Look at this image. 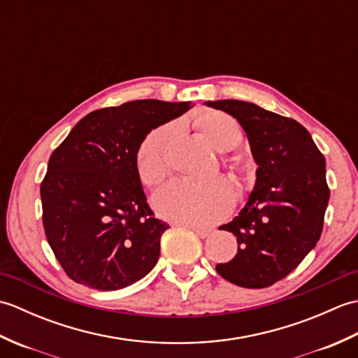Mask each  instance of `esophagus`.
Instances as JSON below:
<instances>
[{"instance_id": "esophagus-1", "label": "esophagus", "mask_w": 358, "mask_h": 358, "mask_svg": "<svg viewBox=\"0 0 358 358\" xmlns=\"http://www.w3.org/2000/svg\"><path fill=\"white\" fill-rule=\"evenodd\" d=\"M186 227H189V229H192L196 235H199L200 238H206V237H209V234H210V231H209V229H204V227H200V226L186 224Z\"/></svg>"}]
</instances>
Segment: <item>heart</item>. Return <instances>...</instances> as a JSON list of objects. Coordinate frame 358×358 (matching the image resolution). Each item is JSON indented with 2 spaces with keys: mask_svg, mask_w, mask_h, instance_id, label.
Wrapping results in <instances>:
<instances>
[{
  "mask_svg": "<svg viewBox=\"0 0 358 358\" xmlns=\"http://www.w3.org/2000/svg\"><path fill=\"white\" fill-rule=\"evenodd\" d=\"M199 126L212 146L222 152L237 148L243 138L238 121L223 112L204 113L199 118ZM169 134L171 126L154 129L136 150L135 169L144 186H155L164 177L163 150ZM234 203V187L223 178L172 180L154 195V208L159 217L192 226H210L220 222L229 214Z\"/></svg>",
  "mask_w": 358,
  "mask_h": 358,
  "instance_id": "b5f03b06",
  "label": "heart"
}]
</instances>
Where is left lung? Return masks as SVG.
<instances>
[{"mask_svg":"<svg viewBox=\"0 0 358 358\" xmlns=\"http://www.w3.org/2000/svg\"><path fill=\"white\" fill-rule=\"evenodd\" d=\"M237 118L258 164L246 206L220 229L238 250L217 272L231 283L262 289L289 275L317 245L329 201L326 162L299 121L238 100L208 101Z\"/></svg>","mask_w":358,"mask_h":358,"instance_id":"left-lung-1","label":"left lung"}]
</instances>
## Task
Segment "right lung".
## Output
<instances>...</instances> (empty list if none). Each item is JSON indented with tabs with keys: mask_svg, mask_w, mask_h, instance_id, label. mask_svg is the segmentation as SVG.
I'll return each instance as SVG.
<instances>
[{
	"mask_svg": "<svg viewBox=\"0 0 358 358\" xmlns=\"http://www.w3.org/2000/svg\"><path fill=\"white\" fill-rule=\"evenodd\" d=\"M189 108L191 101L136 100L98 109L52 152L40 189L43 226L73 281L117 291L154 269L169 224L149 208L135 157L152 129Z\"/></svg>",
	"mask_w": 358,
	"mask_h": 358,
	"instance_id": "obj_1",
	"label": "right lung"
}]
</instances>
